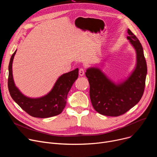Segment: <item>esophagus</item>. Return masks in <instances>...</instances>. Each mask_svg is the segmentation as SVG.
<instances>
[{"instance_id":"34e87169","label":"esophagus","mask_w":157,"mask_h":157,"mask_svg":"<svg viewBox=\"0 0 157 157\" xmlns=\"http://www.w3.org/2000/svg\"><path fill=\"white\" fill-rule=\"evenodd\" d=\"M79 74L80 76H84V74H85V71H84L83 69L81 68V69H79Z\"/></svg>"}]
</instances>
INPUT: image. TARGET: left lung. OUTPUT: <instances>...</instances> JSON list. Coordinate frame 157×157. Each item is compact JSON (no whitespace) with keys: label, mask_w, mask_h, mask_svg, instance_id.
I'll list each match as a JSON object with an SVG mask.
<instances>
[{"label":"left lung","mask_w":157,"mask_h":157,"mask_svg":"<svg viewBox=\"0 0 157 157\" xmlns=\"http://www.w3.org/2000/svg\"><path fill=\"white\" fill-rule=\"evenodd\" d=\"M127 37L136 53L134 69L125 79L115 83L96 67L86 69L90 83V97L95 110L101 114L118 117L136 105L143 95L147 74V65L143 48L129 29Z\"/></svg>","instance_id":"obj_1"}]
</instances>
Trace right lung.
<instances>
[{
	"instance_id": "1",
	"label": "right lung",
	"mask_w": 157,
	"mask_h": 157,
	"mask_svg": "<svg viewBox=\"0 0 157 157\" xmlns=\"http://www.w3.org/2000/svg\"><path fill=\"white\" fill-rule=\"evenodd\" d=\"M16 53V50L11 57L8 77V89L14 101L33 117L45 118L60 114L66 105L69 90L78 78V68L61 75L51 91L46 95L38 98H30L23 95L14 83L12 67Z\"/></svg>"
}]
</instances>
